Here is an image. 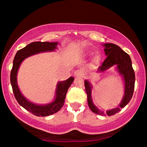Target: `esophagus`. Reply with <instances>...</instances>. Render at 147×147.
<instances>
[{
	"label": "esophagus",
	"instance_id": "esophagus-1",
	"mask_svg": "<svg viewBox=\"0 0 147 147\" xmlns=\"http://www.w3.org/2000/svg\"><path fill=\"white\" fill-rule=\"evenodd\" d=\"M74 75L75 77H83V72H82V70H75V72H74Z\"/></svg>",
	"mask_w": 147,
	"mask_h": 147
}]
</instances>
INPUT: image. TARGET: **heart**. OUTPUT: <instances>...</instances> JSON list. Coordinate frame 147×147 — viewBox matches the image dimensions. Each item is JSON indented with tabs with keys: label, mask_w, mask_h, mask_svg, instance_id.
<instances>
[{
	"label": "heart",
	"mask_w": 147,
	"mask_h": 147,
	"mask_svg": "<svg viewBox=\"0 0 147 147\" xmlns=\"http://www.w3.org/2000/svg\"><path fill=\"white\" fill-rule=\"evenodd\" d=\"M99 60H100V55H99V54H97L95 56V57H94V61H95V62H98Z\"/></svg>",
	"instance_id": "1"
}]
</instances>
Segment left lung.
I'll list each match as a JSON object with an SVG mask.
<instances>
[{
	"instance_id": "left-lung-1",
	"label": "left lung",
	"mask_w": 147,
	"mask_h": 147,
	"mask_svg": "<svg viewBox=\"0 0 147 147\" xmlns=\"http://www.w3.org/2000/svg\"><path fill=\"white\" fill-rule=\"evenodd\" d=\"M104 52L106 55V59L103 61L98 70L101 72H104L106 69L111 68L113 65H117V70L119 74L123 76L124 80V95L122 102L119 106L112 110L108 111L106 115L109 116L113 115L121 111V109L125 107V106L130 102L133 94L135 87V72L132 67L131 57L127 53L119 48V46L113 43H105L104 44ZM86 92L87 94L88 104L90 110L95 113L99 115H105L103 111H99L92 103L91 98V86L88 81L84 82Z\"/></svg>"
}]
</instances>
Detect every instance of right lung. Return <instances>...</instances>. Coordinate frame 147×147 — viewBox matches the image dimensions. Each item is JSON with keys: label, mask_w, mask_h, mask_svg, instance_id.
Returning <instances> with one entry per match:
<instances>
[{"label": "right lung", "mask_w": 147, "mask_h": 147, "mask_svg": "<svg viewBox=\"0 0 147 147\" xmlns=\"http://www.w3.org/2000/svg\"><path fill=\"white\" fill-rule=\"evenodd\" d=\"M57 44L58 43L57 42H52V43L40 41L33 42L30 44H28L25 48L18 50L15 55L13 61V66L10 74V82H11L15 98L17 100L18 104L23 106L25 109L38 117H45L56 113L61 109L64 104L67 91L73 82L74 78L71 77L67 80L59 82L56 91V98L55 101L47 105L40 106L30 102L23 97L18 89L17 82H16V75H17L18 68L21 62L25 59L39 52L55 50V49L57 48Z\"/></svg>", "instance_id": "obj_1"}]
</instances>
